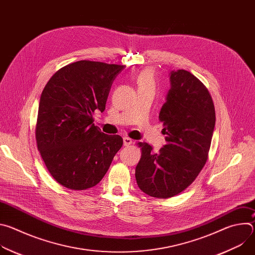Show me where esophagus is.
<instances>
[{"instance_id":"obj_1","label":"esophagus","mask_w":255,"mask_h":255,"mask_svg":"<svg viewBox=\"0 0 255 255\" xmlns=\"http://www.w3.org/2000/svg\"><path fill=\"white\" fill-rule=\"evenodd\" d=\"M123 143L125 146H130V145L132 144V139H130L129 137H124L123 138Z\"/></svg>"}]
</instances>
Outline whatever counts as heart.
Listing matches in <instances>:
<instances>
[{"label":"heart","mask_w":255,"mask_h":255,"mask_svg":"<svg viewBox=\"0 0 255 255\" xmlns=\"http://www.w3.org/2000/svg\"><path fill=\"white\" fill-rule=\"evenodd\" d=\"M137 83L139 87L144 88V87H154V77H153V72L150 69H145L140 72V75L138 76Z\"/></svg>","instance_id":"1"}]
</instances>
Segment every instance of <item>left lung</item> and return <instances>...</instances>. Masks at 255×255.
Returning <instances> with one entry per match:
<instances>
[{
    "mask_svg": "<svg viewBox=\"0 0 255 255\" xmlns=\"http://www.w3.org/2000/svg\"><path fill=\"white\" fill-rule=\"evenodd\" d=\"M159 120L166 144L153 152L146 142L135 169L139 189L150 197L167 199L186 190L204 167L216 115L207 88L190 71L171 70Z\"/></svg>",
    "mask_w": 255,
    "mask_h": 255,
    "instance_id": "left-lung-1",
    "label": "left lung"
}]
</instances>
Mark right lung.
Here are the masks:
<instances>
[{"instance_id": "obj_1", "label": "right lung", "mask_w": 255, "mask_h": 255, "mask_svg": "<svg viewBox=\"0 0 255 255\" xmlns=\"http://www.w3.org/2000/svg\"><path fill=\"white\" fill-rule=\"evenodd\" d=\"M125 65L80 60L60 68L39 102L36 141L53 178L70 190L99 184L123 145L119 135L95 126V110L105 111L116 77Z\"/></svg>"}]
</instances>
